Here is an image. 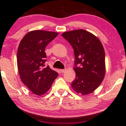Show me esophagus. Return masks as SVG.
<instances>
[{
    "label": "esophagus",
    "instance_id": "1",
    "mask_svg": "<svg viewBox=\"0 0 126 126\" xmlns=\"http://www.w3.org/2000/svg\"><path fill=\"white\" fill-rule=\"evenodd\" d=\"M65 71H66V69H61V70H60V72H61V73H64Z\"/></svg>",
    "mask_w": 126,
    "mask_h": 126
}]
</instances>
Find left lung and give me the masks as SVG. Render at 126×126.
<instances>
[{"label": "left lung", "instance_id": "8db88e82", "mask_svg": "<svg viewBox=\"0 0 126 126\" xmlns=\"http://www.w3.org/2000/svg\"><path fill=\"white\" fill-rule=\"evenodd\" d=\"M62 36L71 45L75 53L76 77L72 82V88L82 95L91 94L100 85L106 73L102 44L97 37L83 29L63 32Z\"/></svg>", "mask_w": 126, "mask_h": 126}]
</instances>
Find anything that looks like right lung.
<instances>
[{
    "instance_id": "right-lung-1",
    "label": "right lung",
    "mask_w": 126,
    "mask_h": 126,
    "mask_svg": "<svg viewBox=\"0 0 126 126\" xmlns=\"http://www.w3.org/2000/svg\"><path fill=\"white\" fill-rule=\"evenodd\" d=\"M58 32L33 30L27 32L19 45L17 65L22 82L36 95H42L50 88L58 74L48 66L45 52L46 46Z\"/></svg>"
}]
</instances>
